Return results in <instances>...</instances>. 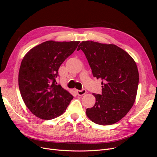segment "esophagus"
I'll list each match as a JSON object with an SVG mask.
<instances>
[{
    "mask_svg": "<svg viewBox=\"0 0 157 157\" xmlns=\"http://www.w3.org/2000/svg\"><path fill=\"white\" fill-rule=\"evenodd\" d=\"M78 96H83L86 93V90L85 89H82V90H76Z\"/></svg>",
    "mask_w": 157,
    "mask_h": 157,
    "instance_id": "obj_1",
    "label": "esophagus"
}]
</instances>
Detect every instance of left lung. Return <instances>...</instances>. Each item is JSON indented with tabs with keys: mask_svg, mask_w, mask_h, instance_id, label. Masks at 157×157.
I'll return each mask as SVG.
<instances>
[{
	"mask_svg": "<svg viewBox=\"0 0 157 157\" xmlns=\"http://www.w3.org/2000/svg\"><path fill=\"white\" fill-rule=\"evenodd\" d=\"M86 56L94 77L102 80L101 94H93L96 103L86 109V115L100 125L121 120L135 102L139 73L135 61L115 44L82 41L77 50Z\"/></svg>",
	"mask_w": 157,
	"mask_h": 157,
	"instance_id": "1",
	"label": "left lung"
}]
</instances>
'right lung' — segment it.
Instances as JSON below:
<instances>
[{
	"instance_id": "1",
	"label": "right lung",
	"mask_w": 157,
	"mask_h": 157,
	"mask_svg": "<svg viewBox=\"0 0 157 157\" xmlns=\"http://www.w3.org/2000/svg\"><path fill=\"white\" fill-rule=\"evenodd\" d=\"M80 41L48 40L27 52L22 59L18 83L29 111L41 119L50 120L66 110L73 96L57 85L60 65L77 48Z\"/></svg>"
}]
</instances>
